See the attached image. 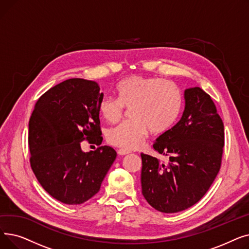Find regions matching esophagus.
<instances>
[{"label": "esophagus", "instance_id": "34e87169", "mask_svg": "<svg viewBox=\"0 0 249 249\" xmlns=\"http://www.w3.org/2000/svg\"><path fill=\"white\" fill-rule=\"evenodd\" d=\"M117 152H118V154H119V155H126V154L130 153L129 150H125V149H119Z\"/></svg>", "mask_w": 249, "mask_h": 249}]
</instances>
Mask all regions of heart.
Here are the masks:
<instances>
[{
    "label": "heart",
    "instance_id": "obj_1",
    "mask_svg": "<svg viewBox=\"0 0 249 249\" xmlns=\"http://www.w3.org/2000/svg\"><path fill=\"white\" fill-rule=\"evenodd\" d=\"M119 98L105 96L100 102V112L110 123L119 121L125 108L131 109L132 119L120 123L107 132L110 144L131 150L139 147L149 131L160 135L177 122L182 108L179 89L163 78L133 74L118 84Z\"/></svg>",
    "mask_w": 249,
    "mask_h": 249
}]
</instances>
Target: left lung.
<instances>
[{"instance_id": "1", "label": "left lung", "mask_w": 249, "mask_h": 249, "mask_svg": "<svg viewBox=\"0 0 249 249\" xmlns=\"http://www.w3.org/2000/svg\"><path fill=\"white\" fill-rule=\"evenodd\" d=\"M180 120L161 134L154 150L167 164L141 153L142 195L155 210L177 213L199 202L216 178L224 146V125L211 97L199 88L185 89Z\"/></svg>"}]
</instances>
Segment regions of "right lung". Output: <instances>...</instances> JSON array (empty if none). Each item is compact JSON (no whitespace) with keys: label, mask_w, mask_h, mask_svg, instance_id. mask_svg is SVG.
Wrapping results in <instances>:
<instances>
[{"label":"right lung","mask_w":249,"mask_h":249,"mask_svg":"<svg viewBox=\"0 0 249 249\" xmlns=\"http://www.w3.org/2000/svg\"><path fill=\"white\" fill-rule=\"evenodd\" d=\"M96 82L70 78L49 89L37 101L29 120L32 171L57 201L80 205L95 196L117 153L110 146L84 152L82 142L100 145V102Z\"/></svg>","instance_id":"obj_1"}]
</instances>
